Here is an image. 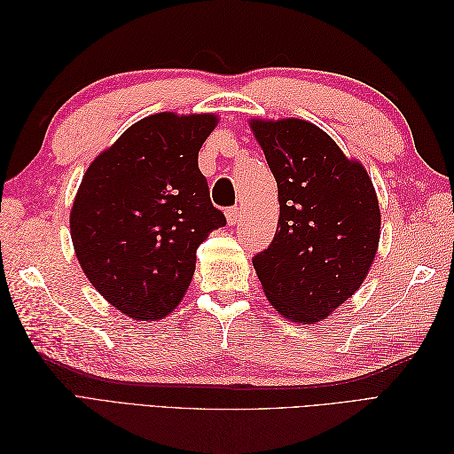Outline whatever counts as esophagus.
<instances>
[{"label": "esophagus", "mask_w": 454, "mask_h": 454, "mask_svg": "<svg viewBox=\"0 0 454 454\" xmlns=\"http://www.w3.org/2000/svg\"><path fill=\"white\" fill-rule=\"evenodd\" d=\"M225 215H227L229 225H237L240 222V208H237V206H231V208L225 210Z\"/></svg>", "instance_id": "1"}]
</instances>
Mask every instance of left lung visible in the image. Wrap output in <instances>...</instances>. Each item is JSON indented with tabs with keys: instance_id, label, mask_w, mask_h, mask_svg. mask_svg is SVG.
Instances as JSON below:
<instances>
[{
	"instance_id": "left-lung-1",
	"label": "left lung",
	"mask_w": 454,
	"mask_h": 454,
	"mask_svg": "<svg viewBox=\"0 0 454 454\" xmlns=\"http://www.w3.org/2000/svg\"><path fill=\"white\" fill-rule=\"evenodd\" d=\"M250 127L278 185L280 217L254 255L270 305L299 324L324 320L362 286L373 263L380 212L365 168L303 119Z\"/></svg>"
}]
</instances>
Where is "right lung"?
Listing matches in <instances>:
<instances>
[{
  "mask_svg": "<svg viewBox=\"0 0 454 454\" xmlns=\"http://www.w3.org/2000/svg\"><path fill=\"white\" fill-rule=\"evenodd\" d=\"M212 114L145 117L94 159L70 214L74 248L90 284L134 320L180 305L197 248L225 215L210 200L199 151Z\"/></svg>",
  "mask_w": 454,
  "mask_h": 454,
  "instance_id": "obj_1",
  "label": "right lung"
}]
</instances>
